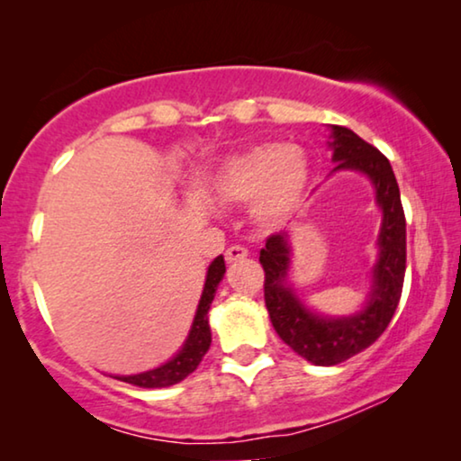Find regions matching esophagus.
Masks as SVG:
<instances>
[{"instance_id":"esophagus-1","label":"esophagus","mask_w":461,"mask_h":461,"mask_svg":"<svg viewBox=\"0 0 461 461\" xmlns=\"http://www.w3.org/2000/svg\"><path fill=\"white\" fill-rule=\"evenodd\" d=\"M248 248H243V245H230L229 249H226V262H239V260H243V258H248Z\"/></svg>"}]
</instances>
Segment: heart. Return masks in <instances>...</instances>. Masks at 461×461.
<instances>
[{
    "label": "heart",
    "instance_id": "b5f03b06",
    "mask_svg": "<svg viewBox=\"0 0 461 461\" xmlns=\"http://www.w3.org/2000/svg\"><path fill=\"white\" fill-rule=\"evenodd\" d=\"M308 178L311 166L300 147L256 144L222 167L218 194L235 203H254L256 218L273 224L300 203Z\"/></svg>",
    "mask_w": 461,
    "mask_h": 461
}]
</instances>
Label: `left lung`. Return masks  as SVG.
Segmentation results:
<instances>
[{"mask_svg": "<svg viewBox=\"0 0 461 461\" xmlns=\"http://www.w3.org/2000/svg\"><path fill=\"white\" fill-rule=\"evenodd\" d=\"M333 161L336 169H358L375 185L377 203L384 210L380 232V260L374 270L371 300L363 312L348 319H323L308 312L292 289L283 285L289 264L285 235H270L260 249L264 268V302L275 331L289 348L314 365H338L369 348L386 331L399 306L407 262V224L399 185L390 161L374 144L355 131L333 125Z\"/></svg>", "mask_w": 461, "mask_h": 461, "instance_id": "8db88e82", "label": "left lung"}]
</instances>
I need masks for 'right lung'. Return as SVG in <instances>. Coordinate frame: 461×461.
Returning a JSON list of instances; mask_svg holds the SVG:
<instances>
[{
  "mask_svg": "<svg viewBox=\"0 0 461 461\" xmlns=\"http://www.w3.org/2000/svg\"><path fill=\"white\" fill-rule=\"evenodd\" d=\"M224 273H226L224 258L218 256L216 260L212 262L210 270H207L203 294H201L197 314H194L193 330H191V333H188L185 348H182L178 355L172 358V361L161 365V367L147 371V374H138V375H117V380L134 384V386H140V388H166V386H172V384L182 382L188 374H193L212 344V331H210V323H207V311H210L213 295H216V287H218V283L222 281Z\"/></svg>",
  "mask_w": 461,
  "mask_h": 461,
  "instance_id": "1",
  "label": "right lung"
}]
</instances>
